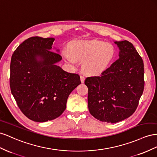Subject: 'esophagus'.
<instances>
[{
  "label": "esophagus",
  "mask_w": 157,
  "mask_h": 157,
  "mask_svg": "<svg viewBox=\"0 0 157 157\" xmlns=\"http://www.w3.org/2000/svg\"><path fill=\"white\" fill-rule=\"evenodd\" d=\"M80 79H81L82 83H84V81H85V76H84V75H81V76H80Z\"/></svg>",
  "instance_id": "obj_1"
}]
</instances>
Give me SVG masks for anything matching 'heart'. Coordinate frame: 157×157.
Listing matches in <instances>:
<instances>
[{
	"label": "heart",
	"mask_w": 157,
	"mask_h": 157,
	"mask_svg": "<svg viewBox=\"0 0 157 157\" xmlns=\"http://www.w3.org/2000/svg\"><path fill=\"white\" fill-rule=\"evenodd\" d=\"M114 48L110 44L93 40L77 42L71 48L70 54L65 56L70 62H84L83 68L86 73L98 75L106 69L114 56Z\"/></svg>",
	"instance_id": "heart-1"
}]
</instances>
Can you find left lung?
Listing matches in <instances>:
<instances>
[{
    "mask_svg": "<svg viewBox=\"0 0 157 157\" xmlns=\"http://www.w3.org/2000/svg\"><path fill=\"white\" fill-rule=\"evenodd\" d=\"M119 59L101 73L85 80L88 87V108L102 122L116 123L136 111L144 89V64L132 43L114 42Z\"/></svg>",
    "mask_w": 157,
    "mask_h": 157,
    "instance_id": "8db88e82",
    "label": "left lung"
}]
</instances>
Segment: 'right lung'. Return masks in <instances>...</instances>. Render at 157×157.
<instances>
[{"label":"right lung","instance_id":"obj_1","mask_svg":"<svg viewBox=\"0 0 157 157\" xmlns=\"http://www.w3.org/2000/svg\"><path fill=\"white\" fill-rule=\"evenodd\" d=\"M54 41V38L30 37L20 44L11 59L12 95L22 113L37 122L60 116L69 95L81 83L78 74L56 65L62 56L51 51Z\"/></svg>","mask_w":157,"mask_h":157}]
</instances>
